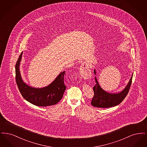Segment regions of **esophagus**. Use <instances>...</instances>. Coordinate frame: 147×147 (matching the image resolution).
Masks as SVG:
<instances>
[{"mask_svg": "<svg viewBox=\"0 0 147 147\" xmlns=\"http://www.w3.org/2000/svg\"><path fill=\"white\" fill-rule=\"evenodd\" d=\"M80 74L84 79H88L91 77V70L88 63L85 62L82 64L80 69Z\"/></svg>", "mask_w": 147, "mask_h": 147, "instance_id": "obj_1", "label": "esophagus"}]
</instances>
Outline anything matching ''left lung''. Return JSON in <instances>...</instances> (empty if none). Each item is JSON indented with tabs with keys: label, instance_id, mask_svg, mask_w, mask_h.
<instances>
[{
	"label": "left lung",
	"instance_id": "left-lung-1",
	"mask_svg": "<svg viewBox=\"0 0 147 147\" xmlns=\"http://www.w3.org/2000/svg\"><path fill=\"white\" fill-rule=\"evenodd\" d=\"M94 72L96 76V71L95 69ZM133 74V73L125 89L122 91L116 93H110L103 90L98 84L96 77H95L96 84L93 87L94 96L91 101V105L96 107L108 108L119 104L128 94L132 83Z\"/></svg>",
	"mask_w": 147,
	"mask_h": 147
}]
</instances>
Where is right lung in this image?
I'll return each instance as SVG.
<instances>
[{"label":"right lung","instance_id":"1","mask_svg":"<svg viewBox=\"0 0 147 147\" xmlns=\"http://www.w3.org/2000/svg\"><path fill=\"white\" fill-rule=\"evenodd\" d=\"M23 52H21L15 65L16 82L22 96L26 100L37 106H49L57 104L63 97L66 86L64 84L65 71H62L47 86L36 88L25 83L21 76L20 65Z\"/></svg>","mask_w":147,"mask_h":147}]
</instances>
